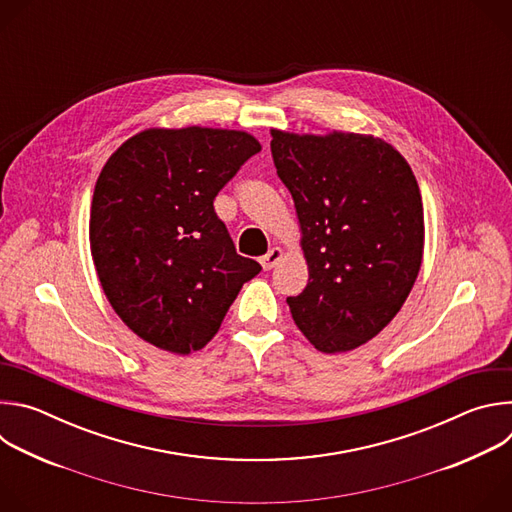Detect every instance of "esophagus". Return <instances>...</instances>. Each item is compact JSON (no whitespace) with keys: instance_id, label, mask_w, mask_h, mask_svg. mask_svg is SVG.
I'll list each match as a JSON object with an SVG mask.
<instances>
[{"instance_id":"34e87169","label":"esophagus","mask_w":512,"mask_h":512,"mask_svg":"<svg viewBox=\"0 0 512 512\" xmlns=\"http://www.w3.org/2000/svg\"><path fill=\"white\" fill-rule=\"evenodd\" d=\"M281 259H283V251H281L279 247H273V249H269L267 255L261 257V265H263L265 271H269V269H273Z\"/></svg>"}]
</instances>
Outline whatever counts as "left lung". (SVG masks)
Wrapping results in <instances>:
<instances>
[{
    "instance_id": "1",
    "label": "left lung",
    "mask_w": 512,
    "mask_h": 512,
    "mask_svg": "<svg viewBox=\"0 0 512 512\" xmlns=\"http://www.w3.org/2000/svg\"><path fill=\"white\" fill-rule=\"evenodd\" d=\"M279 180L294 198L308 285L287 306L326 354L375 338L417 279L425 225L419 184L393 145L371 133L271 129Z\"/></svg>"
}]
</instances>
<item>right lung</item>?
<instances>
[{
	"label": "right lung",
	"instance_id": "1",
	"mask_svg": "<svg viewBox=\"0 0 512 512\" xmlns=\"http://www.w3.org/2000/svg\"><path fill=\"white\" fill-rule=\"evenodd\" d=\"M261 143L221 127H150L105 162L89 241L115 314L174 354L204 348L261 265L237 255L212 200Z\"/></svg>",
	"mask_w": 512,
	"mask_h": 512
}]
</instances>
